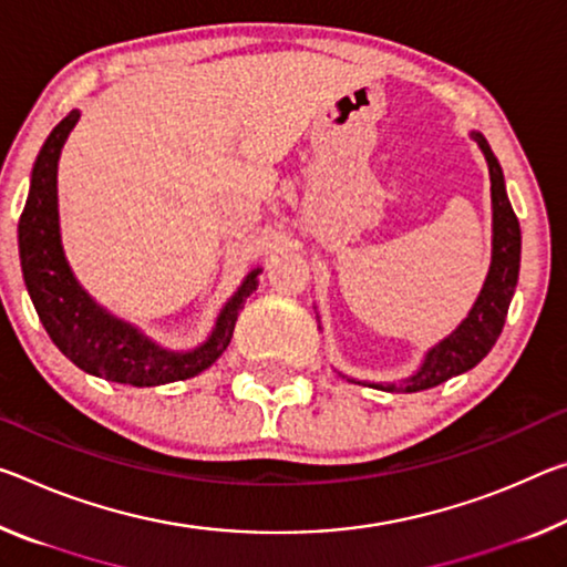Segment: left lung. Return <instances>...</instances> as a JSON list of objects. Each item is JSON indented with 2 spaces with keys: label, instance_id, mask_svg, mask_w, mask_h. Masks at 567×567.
I'll return each instance as SVG.
<instances>
[{
  "label": "left lung",
  "instance_id": "left-lung-1",
  "mask_svg": "<svg viewBox=\"0 0 567 567\" xmlns=\"http://www.w3.org/2000/svg\"><path fill=\"white\" fill-rule=\"evenodd\" d=\"M472 138L477 141L484 158H487L492 182V265L487 280H484L480 298L472 305L470 316L460 322V328H456L452 336H446L444 340H439L434 348H429L424 363H421L416 373L399 383H363L371 385V389L391 393H413L434 389V385L454 379V375L477 365L482 358L489 353L492 346L497 343L499 332L505 328V318L519 277V249H523V237H519V221L507 199L505 176H502L497 156L492 154L489 143L482 133L472 131Z\"/></svg>",
  "mask_w": 567,
  "mask_h": 567
}]
</instances>
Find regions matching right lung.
<instances>
[{
	"mask_svg": "<svg viewBox=\"0 0 567 567\" xmlns=\"http://www.w3.org/2000/svg\"><path fill=\"white\" fill-rule=\"evenodd\" d=\"M78 118L80 113L70 111L40 148L17 227L22 275L34 310L60 353L90 375L128 385H164L194 379L227 350L239 310L257 290V275L262 269H251L245 277L239 290L219 310L212 336L194 350L161 348L136 326L101 308L78 282L60 239L58 161Z\"/></svg>",
	"mask_w": 567,
	"mask_h": 567,
	"instance_id": "right-lung-1",
	"label": "right lung"
}]
</instances>
